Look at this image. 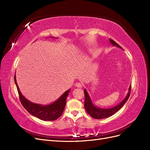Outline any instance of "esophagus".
Listing matches in <instances>:
<instances>
[{
    "label": "esophagus",
    "instance_id": "esophagus-1",
    "mask_svg": "<svg viewBox=\"0 0 150 150\" xmlns=\"http://www.w3.org/2000/svg\"><path fill=\"white\" fill-rule=\"evenodd\" d=\"M75 86L77 88H82L83 87V84L80 83H76L75 84Z\"/></svg>",
    "mask_w": 150,
    "mask_h": 150
}]
</instances>
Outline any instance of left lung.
Instances as JSON below:
<instances>
[{"label": "left lung", "mask_w": 150, "mask_h": 150, "mask_svg": "<svg viewBox=\"0 0 150 150\" xmlns=\"http://www.w3.org/2000/svg\"><path fill=\"white\" fill-rule=\"evenodd\" d=\"M110 42L113 45V46H115L118 47L120 48L122 47L120 46L118 44H117L114 40L110 39ZM131 86H129V89H128V93L127 94L125 98L122 100L120 104H117V106L115 107H113L112 108H108V109H104L101 108H98L94 105L91 99L89 94L87 92V91L84 89V93L85 95V102H84V108L86 109V111H87L88 115H90L93 118L100 120L106 118V117H110L112 115H113L115 113L118 111L124 105L125 103L128 100L131 93Z\"/></svg>", "instance_id": "8db88e82"}]
</instances>
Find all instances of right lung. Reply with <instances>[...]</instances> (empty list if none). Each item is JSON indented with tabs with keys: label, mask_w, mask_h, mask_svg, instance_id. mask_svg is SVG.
Masks as SVG:
<instances>
[{
	"label": "right lung",
	"mask_w": 150,
	"mask_h": 150,
	"mask_svg": "<svg viewBox=\"0 0 150 150\" xmlns=\"http://www.w3.org/2000/svg\"><path fill=\"white\" fill-rule=\"evenodd\" d=\"M14 81L19 93L20 101L30 115L43 121H54L62 115L66 106L67 96L70 92V89L66 91L59 98L52 104L41 105L30 102L22 94L17 83L16 75L14 76Z\"/></svg>",
	"instance_id": "add662e5"
}]
</instances>
